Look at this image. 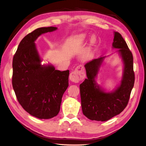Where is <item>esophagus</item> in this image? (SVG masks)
I'll return each instance as SVG.
<instances>
[{
	"instance_id": "esophagus-1",
	"label": "esophagus",
	"mask_w": 146,
	"mask_h": 146,
	"mask_svg": "<svg viewBox=\"0 0 146 146\" xmlns=\"http://www.w3.org/2000/svg\"><path fill=\"white\" fill-rule=\"evenodd\" d=\"M85 77V72L84 66L82 65L78 66L73 72L70 74L69 78L70 81L77 83L82 80Z\"/></svg>"
}]
</instances>
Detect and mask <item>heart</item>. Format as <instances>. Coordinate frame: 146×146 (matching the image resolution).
<instances>
[{
	"instance_id": "1",
	"label": "heart",
	"mask_w": 146,
	"mask_h": 146,
	"mask_svg": "<svg viewBox=\"0 0 146 146\" xmlns=\"http://www.w3.org/2000/svg\"><path fill=\"white\" fill-rule=\"evenodd\" d=\"M86 38H87V37H86V35L84 34H80V35H78V36H77V40L78 42H79L81 44V43H83V42H84L85 41H86ZM95 41H96V38L94 37V36H93L91 38V39H90V45H92L93 44H94V42H95ZM90 57H91V54H90V52H87L84 55V57H83V60H89Z\"/></svg>"
}]
</instances>
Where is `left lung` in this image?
Wrapping results in <instances>:
<instances>
[{
  "instance_id": "1",
  "label": "left lung",
  "mask_w": 146,
  "mask_h": 146,
  "mask_svg": "<svg viewBox=\"0 0 146 146\" xmlns=\"http://www.w3.org/2000/svg\"><path fill=\"white\" fill-rule=\"evenodd\" d=\"M112 47L118 48L124 69L120 85L112 92H105L97 84L96 77L106 56L94 59L85 65L87 78L80 85L81 106L84 115L92 120L107 121L127 107L135 84L133 57L121 35L114 32Z\"/></svg>"
}]
</instances>
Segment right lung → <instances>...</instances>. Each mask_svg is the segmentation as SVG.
<instances>
[{
    "label": "right lung",
    "mask_w": 146,
    "mask_h": 146,
    "mask_svg": "<svg viewBox=\"0 0 146 146\" xmlns=\"http://www.w3.org/2000/svg\"><path fill=\"white\" fill-rule=\"evenodd\" d=\"M57 29L40 27L27 34L19 43L13 59L12 85L22 108L40 119L56 116L62 97L69 86V70H56L41 64L35 41L40 35Z\"/></svg>",
    "instance_id": "add662e5"
}]
</instances>
